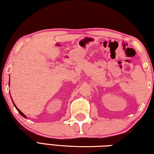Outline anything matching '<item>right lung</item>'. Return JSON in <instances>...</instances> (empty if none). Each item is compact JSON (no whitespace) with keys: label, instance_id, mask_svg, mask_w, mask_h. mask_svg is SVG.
Listing matches in <instances>:
<instances>
[{"label":"right lung","instance_id":"obj_1","mask_svg":"<svg viewBox=\"0 0 154 154\" xmlns=\"http://www.w3.org/2000/svg\"><path fill=\"white\" fill-rule=\"evenodd\" d=\"M9 84H10V83H9ZM12 101H13V100H12ZM13 103H14V101H13ZM14 106H15V107L16 108V109H17V111L19 112V113H20V115H22V116L23 117H24V118H26V116H25V115H24V113H23L19 109H17V107L16 106H15V103H14Z\"/></svg>","mask_w":154,"mask_h":154}]
</instances>
